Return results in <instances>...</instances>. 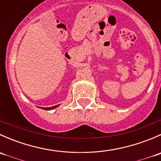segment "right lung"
Returning a JSON list of instances; mask_svg holds the SVG:
<instances>
[{
  "label": "right lung",
  "mask_w": 161,
  "mask_h": 161,
  "mask_svg": "<svg viewBox=\"0 0 161 161\" xmlns=\"http://www.w3.org/2000/svg\"><path fill=\"white\" fill-rule=\"evenodd\" d=\"M58 106H59V104L55 105V106H53V107H50V108H42V109H43V110H47V111H50V110H53V109H54V108H58Z\"/></svg>",
  "instance_id": "obj_1"
}]
</instances>
